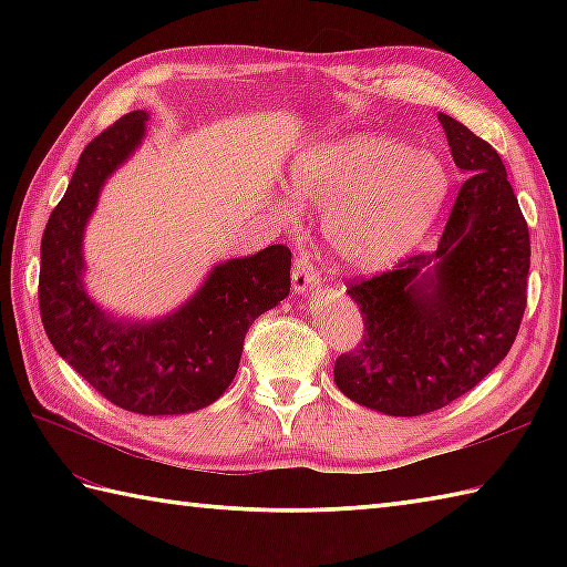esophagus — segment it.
Here are the masks:
<instances>
[{"label": "esophagus", "instance_id": "esophagus-1", "mask_svg": "<svg viewBox=\"0 0 567 567\" xmlns=\"http://www.w3.org/2000/svg\"><path fill=\"white\" fill-rule=\"evenodd\" d=\"M319 282V270L317 265L311 262L309 250H299L295 265H292V290L295 295H307L317 287Z\"/></svg>", "mask_w": 567, "mask_h": 567}]
</instances>
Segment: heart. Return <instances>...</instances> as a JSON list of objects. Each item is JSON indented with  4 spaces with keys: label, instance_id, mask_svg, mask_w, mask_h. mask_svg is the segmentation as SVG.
Segmentation results:
<instances>
[{
    "label": "heart",
    "instance_id": "heart-1",
    "mask_svg": "<svg viewBox=\"0 0 567 567\" xmlns=\"http://www.w3.org/2000/svg\"><path fill=\"white\" fill-rule=\"evenodd\" d=\"M302 207L323 209L321 231L346 268L375 272L404 258L436 221L451 177L433 153L378 134L311 143L290 163ZM295 216L297 204L287 202Z\"/></svg>",
    "mask_w": 567,
    "mask_h": 567
}]
</instances>
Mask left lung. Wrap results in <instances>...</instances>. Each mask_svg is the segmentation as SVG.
<instances>
[{
    "instance_id": "1",
    "label": "left lung",
    "mask_w": 567,
    "mask_h": 567,
    "mask_svg": "<svg viewBox=\"0 0 567 567\" xmlns=\"http://www.w3.org/2000/svg\"><path fill=\"white\" fill-rule=\"evenodd\" d=\"M439 118L467 175L439 248L351 280L365 333L333 365L348 400L390 416L436 412L483 382L526 309L532 240L499 153L453 116Z\"/></svg>"
}]
</instances>
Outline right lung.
Instances as JSON below:
<instances>
[{"instance_id":"right-lung-1","label":"right lung","mask_w":567,"mask_h":567,"mask_svg":"<svg viewBox=\"0 0 567 567\" xmlns=\"http://www.w3.org/2000/svg\"><path fill=\"white\" fill-rule=\"evenodd\" d=\"M148 114L131 112L87 143L41 240L39 307L60 358L134 414H189L236 378L248 327L290 295L292 252L277 244L216 265L202 290L153 323L104 317L82 290V231L104 179L134 151Z\"/></svg>"}]
</instances>
